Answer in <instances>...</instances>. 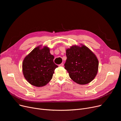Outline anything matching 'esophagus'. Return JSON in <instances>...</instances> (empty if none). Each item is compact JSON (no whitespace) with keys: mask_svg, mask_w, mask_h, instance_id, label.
Masks as SVG:
<instances>
[{"mask_svg":"<svg viewBox=\"0 0 121 121\" xmlns=\"http://www.w3.org/2000/svg\"><path fill=\"white\" fill-rule=\"evenodd\" d=\"M59 66H60V67H63V66H64L63 63H61V64H60V65H59Z\"/></svg>","mask_w":121,"mask_h":121,"instance_id":"1","label":"esophagus"}]
</instances>
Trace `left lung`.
<instances>
[{
  "instance_id": "1",
  "label": "left lung",
  "mask_w": 121,
  "mask_h": 121,
  "mask_svg": "<svg viewBox=\"0 0 121 121\" xmlns=\"http://www.w3.org/2000/svg\"><path fill=\"white\" fill-rule=\"evenodd\" d=\"M65 69L72 80L80 85L90 83L95 77L98 69L96 56L88 47L73 45L66 50Z\"/></svg>"
}]
</instances>
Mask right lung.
Listing matches in <instances>:
<instances>
[{
  "instance_id": "add662e5",
  "label": "right lung",
  "mask_w": 121,
  "mask_h": 121,
  "mask_svg": "<svg viewBox=\"0 0 121 121\" xmlns=\"http://www.w3.org/2000/svg\"><path fill=\"white\" fill-rule=\"evenodd\" d=\"M54 56L48 47H36L25 57L22 64L24 77L36 87L46 85L52 80L54 71L58 67L53 62Z\"/></svg>"
}]
</instances>
